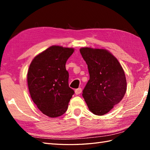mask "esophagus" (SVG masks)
Returning <instances> with one entry per match:
<instances>
[{"instance_id": "1", "label": "esophagus", "mask_w": 150, "mask_h": 150, "mask_svg": "<svg viewBox=\"0 0 150 150\" xmlns=\"http://www.w3.org/2000/svg\"><path fill=\"white\" fill-rule=\"evenodd\" d=\"M82 92V88H79L78 89H76L75 91V93L76 95H79Z\"/></svg>"}]
</instances>
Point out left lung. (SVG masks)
Instances as JSON below:
<instances>
[{
	"label": "left lung",
	"mask_w": 150,
	"mask_h": 150,
	"mask_svg": "<svg viewBox=\"0 0 150 150\" xmlns=\"http://www.w3.org/2000/svg\"><path fill=\"white\" fill-rule=\"evenodd\" d=\"M80 52L90 74L82 97L90 111L103 115L119 104L126 93L124 71L118 60L106 50L82 47Z\"/></svg>",
	"instance_id": "1"
}]
</instances>
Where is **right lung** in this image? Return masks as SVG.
I'll return each instance as SVG.
<instances>
[{
  "label": "right lung",
  "mask_w": 150,
  "mask_h": 150,
  "mask_svg": "<svg viewBox=\"0 0 150 150\" xmlns=\"http://www.w3.org/2000/svg\"><path fill=\"white\" fill-rule=\"evenodd\" d=\"M73 52V48L51 46L35 57L28 69L31 97L42 113L50 117L64 113L75 93L69 87V73L66 69L67 60Z\"/></svg>",
  "instance_id": "right-lung-1"
}]
</instances>
